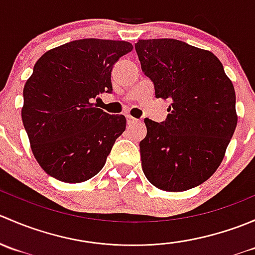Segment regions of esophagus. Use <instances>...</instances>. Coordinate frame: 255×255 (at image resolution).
Wrapping results in <instances>:
<instances>
[{
    "mask_svg": "<svg viewBox=\"0 0 255 255\" xmlns=\"http://www.w3.org/2000/svg\"><path fill=\"white\" fill-rule=\"evenodd\" d=\"M127 123L129 126L135 125V123H138V120H137V118L132 117V116H127Z\"/></svg>",
    "mask_w": 255,
    "mask_h": 255,
    "instance_id": "esophagus-1",
    "label": "esophagus"
}]
</instances>
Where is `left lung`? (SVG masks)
<instances>
[{
  "mask_svg": "<svg viewBox=\"0 0 255 255\" xmlns=\"http://www.w3.org/2000/svg\"><path fill=\"white\" fill-rule=\"evenodd\" d=\"M135 50L155 96L171 101L164 122L144 120V175L164 191H186L210 179L225 158L238 122L235 87L205 49L164 38L139 40Z\"/></svg>",
  "mask_w": 255,
  "mask_h": 255,
  "instance_id": "8db88e82",
  "label": "left lung"
}]
</instances>
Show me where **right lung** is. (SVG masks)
Here are the masks:
<instances>
[{
    "mask_svg": "<svg viewBox=\"0 0 255 255\" xmlns=\"http://www.w3.org/2000/svg\"><path fill=\"white\" fill-rule=\"evenodd\" d=\"M132 49L123 40L79 39L50 49L35 63L23 89L22 121L48 175L78 184L104 168L127 121L94 101L112 91L113 65Z\"/></svg>",
    "mask_w": 255,
    "mask_h": 255,
    "instance_id": "add662e5",
    "label": "right lung"
}]
</instances>
